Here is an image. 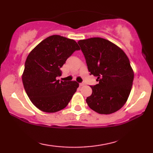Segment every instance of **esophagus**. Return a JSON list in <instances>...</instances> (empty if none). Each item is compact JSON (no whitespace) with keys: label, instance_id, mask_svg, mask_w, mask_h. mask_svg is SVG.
<instances>
[{"label":"esophagus","instance_id":"1","mask_svg":"<svg viewBox=\"0 0 153 153\" xmlns=\"http://www.w3.org/2000/svg\"><path fill=\"white\" fill-rule=\"evenodd\" d=\"M84 86V83H80L79 86Z\"/></svg>","mask_w":153,"mask_h":153}]
</instances>
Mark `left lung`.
Segmentation results:
<instances>
[{
    "mask_svg": "<svg viewBox=\"0 0 153 153\" xmlns=\"http://www.w3.org/2000/svg\"><path fill=\"white\" fill-rule=\"evenodd\" d=\"M90 75L98 84L90 86L91 96L86 102L100 114H111L125 105L130 94L134 71L126 53L115 44L102 38L79 40Z\"/></svg>",
    "mask_w": 153,
    "mask_h": 153,
    "instance_id": "8db88e82",
    "label": "left lung"
}]
</instances>
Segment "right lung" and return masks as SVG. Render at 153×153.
Masks as SVG:
<instances>
[{
  "instance_id": "right-lung-1",
  "label": "right lung",
  "mask_w": 153,
  "mask_h": 153,
  "mask_svg": "<svg viewBox=\"0 0 153 153\" xmlns=\"http://www.w3.org/2000/svg\"><path fill=\"white\" fill-rule=\"evenodd\" d=\"M76 41L59 35L46 38L30 52L25 63L22 82L28 97L38 109L55 113L65 108L79 87L76 81L56 79L61 67L74 52Z\"/></svg>"
}]
</instances>
